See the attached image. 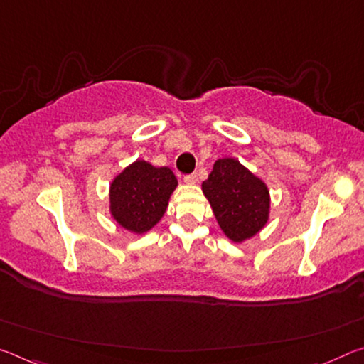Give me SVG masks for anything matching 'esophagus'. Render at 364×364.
<instances>
[{
	"mask_svg": "<svg viewBox=\"0 0 364 364\" xmlns=\"http://www.w3.org/2000/svg\"><path fill=\"white\" fill-rule=\"evenodd\" d=\"M184 181L188 184H196L198 183V173H189V175L184 176Z\"/></svg>",
	"mask_w": 364,
	"mask_h": 364,
	"instance_id": "1",
	"label": "esophagus"
}]
</instances>
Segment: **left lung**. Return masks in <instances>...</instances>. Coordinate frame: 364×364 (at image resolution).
I'll return each mask as SVG.
<instances>
[{"label": "left lung", "instance_id": "8db88e82", "mask_svg": "<svg viewBox=\"0 0 364 364\" xmlns=\"http://www.w3.org/2000/svg\"><path fill=\"white\" fill-rule=\"evenodd\" d=\"M203 191L223 233L236 243L251 238L267 222V186L238 160H217Z\"/></svg>", "mask_w": 364, "mask_h": 364}]
</instances>
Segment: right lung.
I'll return each instance as SVG.
<instances>
[{
	"mask_svg": "<svg viewBox=\"0 0 364 364\" xmlns=\"http://www.w3.org/2000/svg\"><path fill=\"white\" fill-rule=\"evenodd\" d=\"M176 184V176L170 168H157L147 161L137 160L112 183V215L129 232H147L164 217Z\"/></svg>",
	"mask_w": 364,
	"mask_h": 364,
	"instance_id": "right-lung-1",
	"label": "right lung"
}]
</instances>
